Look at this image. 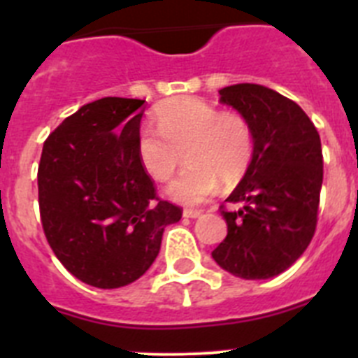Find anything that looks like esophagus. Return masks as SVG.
<instances>
[{"instance_id": "1", "label": "esophagus", "mask_w": 358, "mask_h": 358, "mask_svg": "<svg viewBox=\"0 0 358 358\" xmlns=\"http://www.w3.org/2000/svg\"><path fill=\"white\" fill-rule=\"evenodd\" d=\"M202 215V211L199 210H185L182 211V217L185 218H199Z\"/></svg>"}]
</instances>
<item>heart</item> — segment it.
<instances>
[{
    "label": "heart",
    "mask_w": 358,
    "mask_h": 358,
    "mask_svg": "<svg viewBox=\"0 0 358 358\" xmlns=\"http://www.w3.org/2000/svg\"><path fill=\"white\" fill-rule=\"evenodd\" d=\"M154 118L157 129H141L136 150L145 172L156 181L172 176L185 152L188 166L164 186L173 201L202 204L215 195L220 179L236 181L251 164L255 136L238 113H222L199 98L179 96L159 103Z\"/></svg>",
    "instance_id": "1"
}]
</instances>
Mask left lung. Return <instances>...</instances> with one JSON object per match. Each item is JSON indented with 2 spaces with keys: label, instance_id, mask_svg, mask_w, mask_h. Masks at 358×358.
I'll list each match as a JSON object with an SVG mask.
<instances>
[{
  "label": "left lung",
  "instance_id": "8db88e82",
  "mask_svg": "<svg viewBox=\"0 0 358 358\" xmlns=\"http://www.w3.org/2000/svg\"><path fill=\"white\" fill-rule=\"evenodd\" d=\"M218 94L249 122L255 152L226 199L236 210L222 211L227 236L211 256L233 276L268 280L287 271L314 236L321 138L301 107L265 85H227Z\"/></svg>",
  "mask_w": 358,
  "mask_h": 358
}]
</instances>
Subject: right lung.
Wrapping results in <instances>:
<instances>
[{"instance_id": "obj_1", "label": "right lung", "mask_w": 358, "mask_h": 358, "mask_svg": "<svg viewBox=\"0 0 358 358\" xmlns=\"http://www.w3.org/2000/svg\"><path fill=\"white\" fill-rule=\"evenodd\" d=\"M145 100L106 96L44 141L37 185L44 235L61 264L96 289L125 287L159 255L181 208L156 197L136 140Z\"/></svg>"}]
</instances>
